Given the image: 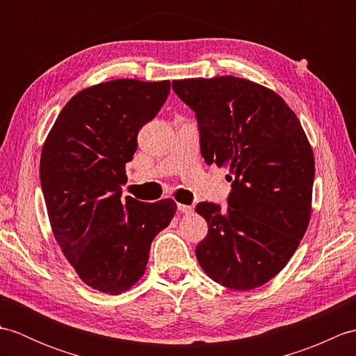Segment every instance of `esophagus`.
Wrapping results in <instances>:
<instances>
[{
	"label": "esophagus",
	"instance_id": "1",
	"mask_svg": "<svg viewBox=\"0 0 356 356\" xmlns=\"http://www.w3.org/2000/svg\"><path fill=\"white\" fill-rule=\"evenodd\" d=\"M177 208H179V211L180 213H184V214H193V207H188V205H182V203H179L177 205Z\"/></svg>",
	"mask_w": 356,
	"mask_h": 356
}]
</instances>
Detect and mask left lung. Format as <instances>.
Instances as JSON below:
<instances>
[{
	"mask_svg": "<svg viewBox=\"0 0 356 356\" xmlns=\"http://www.w3.org/2000/svg\"><path fill=\"white\" fill-rule=\"evenodd\" d=\"M195 111L202 156L228 168V209L202 202L208 236L195 248L209 278L251 291L280 274L311 222L315 159L297 115L282 96L236 76L172 81Z\"/></svg>",
	"mask_w": 356,
	"mask_h": 356,
	"instance_id": "obj_1",
	"label": "left lung"
}]
</instances>
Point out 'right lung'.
I'll use <instances>...</instances> for the list:
<instances>
[{
    "mask_svg": "<svg viewBox=\"0 0 356 356\" xmlns=\"http://www.w3.org/2000/svg\"><path fill=\"white\" fill-rule=\"evenodd\" d=\"M170 93V81L115 79L81 90L42 145L41 188L53 236L79 278L119 295L145 274L149 248L176 214L171 199L120 200L138 133Z\"/></svg>",
    "mask_w": 356,
    "mask_h": 356,
    "instance_id": "1",
    "label": "right lung"
}]
</instances>
